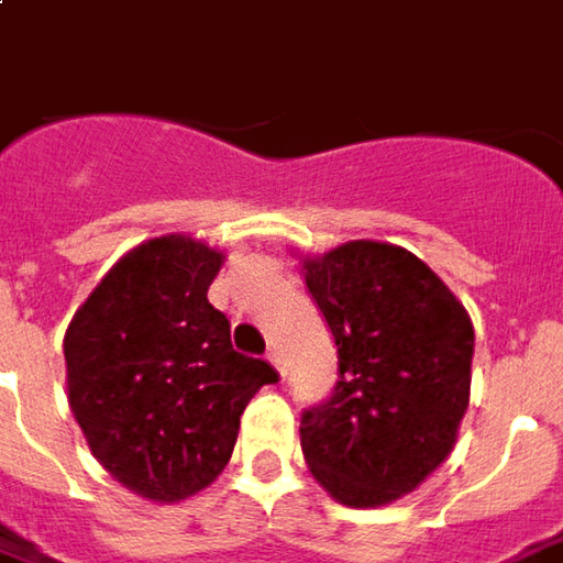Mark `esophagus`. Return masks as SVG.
I'll list each match as a JSON object with an SVG mask.
<instances>
[{"label":"esophagus","mask_w":563,"mask_h":563,"mask_svg":"<svg viewBox=\"0 0 563 563\" xmlns=\"http://www.w3.org/2000/svg\"><path fill=\"white\" fill-rule=\"evenodd\" d=\"M266 356H269V362H273L275 368H278V375H282V378H285V375H288V372H285V360H282V353H278V346H273V350H269V353H266Z\"/></svg>","instance_id":"esophagus-1"}]
</instances>
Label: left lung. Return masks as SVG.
Here are the masks:
<instances>
[{"label":"left lung","instance_id":"obj_1","mask_svg":"<svg viewBox=\"0 0 563 563\" xmlns=\"http://www.w3.org/2000/svg\"><path fill=\"white\" fill-rule=\"evenodd\" d=\"M338 343V384L300 415V446L328 493L375 508L446 462L471 394L465 307L406 247L346 241L303 260Z\"/></svg>","mask_w":563,"mask_h":563}]
</instances>
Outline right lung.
<instances>
[{"mask_svg":"<svg viewBox=\"0 0 563 563\" xmlns=\"http://www.w3.org/2000/svg\"><path fill=\"white\" fill-rule=\"evenodd\" d=\"M222 254L185 235L139 244L64 334L67 402L101 465L132 493L176 501L229 465L247 402L278 372L232 346L207 300Z\"/></svg>","mask_w":563,"mask_h":563,"instance_id":"add662e5","label":"right lung"}]
</instances>
